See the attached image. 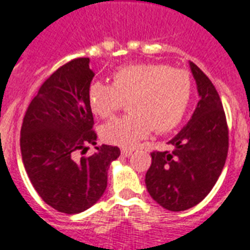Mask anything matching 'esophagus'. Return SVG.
<instances>
[{
  "label": "esophagus",
  "mask_w": 250,
  "mask_h": 250,
  "mask_svg": "<svg viewBox=\"0 0 250 250\" xmlns=\"http://www.w3.org/2000/svg\"><path fill=\"white\" fill-rule=\"evenodd\" d=\"M132 152H133L132 149H127V148H125V149H122L121 153L123 157H129V156L132 155Z\"/></svg>",
  "instance_id": "1"
}]
</instances>
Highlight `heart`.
I'll use <instances>...</instances> for the list:
<instances>
[{
  "label": "heart",
  "instance_id": "1",
  "mask_svg": "<svg viewBox=\"0 0 250 250\" xmlns=\"http://www.w3.org/2000/svg\"><path fill=\"white\" fill-rule=\"evenodd\" d=\"M191 97L188 70L163 62L122 66L112 74V83H93L87 100L91 111L110 118L128 101V115L102 125L106 143L132 146L153 129L165 133L180 125Z\"/></svg>",
  "mask_w": 250,
  "mask_h": 250
}]
</instances>
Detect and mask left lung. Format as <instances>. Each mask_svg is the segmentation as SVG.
I'll return each instance as SVG.
<instances>
[{
	"mask_svg": "<svg viewBox=\"0 0 250 250\" xmlns=\"http://www.w3.org/2000/svg\"><path fill=\"white\" fill-rule=\"evenodd\" d=\"M199 102L186 127L167 144L153 150L146 174L148 193L170 211H185L207 197L222 173L228 153V125L222 101L211 80L190 62Z\"/></svg>",
	"mask_w": 250,
	"mask_h": 250,
	"instance_id": "obj_1",
	"label": "left lung"
}]
</instances>
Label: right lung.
I'll list each match as a JSON object with an SVG mask.
<instances>
[{
    "label": "right lung",
    "instance_id": "right-lung-1",
    "mask_svg": "<svg viewBox=\"0 0 250 250\" xmlns=\"http://www.w3.org/2000/svg\"><path fill=\"white\" fill-rule=\"evenodd\" d=\"M89 57H77L55 70L28 104L21 128V153L32 186L52 208L79 214L94 205L107 186V169L118 146L97 143L87 93L94 72Z\"/></svg>",
    "mask_w": 250,
    "mask_h": 250
}]
</instances>
